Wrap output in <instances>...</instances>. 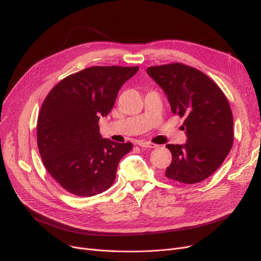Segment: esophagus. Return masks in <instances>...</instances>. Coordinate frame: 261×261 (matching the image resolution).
I'll use <instances>...</instances> for the list:
<instances>
[{
    "label": "esophagus",
    "instance_id": "34e87169",
    "mask_svg": "<svg viewBox=\"0 0 261 261\" xmlns=\"http://www.w3.org/2000/svg\"><path fill=\"white\" fill-rule=\"evenodd\" d=\"M138 145L141 146V147H146V148H155V147H157V145L154 144V143H151V142H143V141H139V142H138Z\"/></svg>",
    "mask_w": 261,
    "mask_h": 261
}]
</instances>
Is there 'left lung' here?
Instances as JSON below:
<instances>
[{
	"label": "left lung",
	"instance_id": "8db88e82",
	"mask_svg": "<svg viewBox=\"0 0 261 261\" xmlns=\"http://www.w3.org/2000/svg\"><path fill=\"white\" fill-rule=\"evenodd\" d=\"M166 93L173 114L184 118L185 144H167L172 153L166 176L184 184L209 177L222 165L233 142L231 109L219 86L200 70L182 64L146 69Z\"/></svg>",
	"mask_w": 261,
	"mask_h": 261
}]
</instances>
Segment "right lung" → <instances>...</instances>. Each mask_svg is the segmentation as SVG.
Masks as SVG:
<instances>
[{
    "label": "right lung",
    "instance_id": "right-lung-1",
    "mask_svg": "<svg viewBox=\"0 0 261 261\" xmlns=\"http://www.w3.org/2000/svg\"><path fill=\"white\" fill-rule=\"evenodd\" d=\"M138 67H90L71 74L49 91L37 122L43 165L68 192L89 197L116 179L121 158L133 143L104 139L98 120L113 109L121 87Z\"/></svg>",
    "mask_w": 261,
    "mask_h": 261
}]
</instances>
